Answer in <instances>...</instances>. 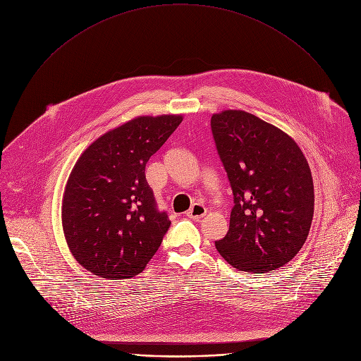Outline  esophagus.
<instances>
[{"mask_svg":"<svg viewBox=\"0 0 361 361\" xmlns=\"http://www.w3.org/2000/svg\"><path fill=\"white\" fill-rule=\"evenodd\" d=\"M205 214H207V209H205L204 205L200 204V202L192 204V207L187 212V216H188L190 219H192V220H198V219L204 217Z\"/></svg>","mask_w":361,"mask_h":361,"instance_id":"34e87169","label":"esophagus"}]
</instances>
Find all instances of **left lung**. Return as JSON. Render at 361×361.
<instances>
[{
  "instance_id": "obj_1",
  "label": "left lung",
  "mask_w": 361,
  "mask_h": 361,
  "mask_svg": "<svg viewBox=\"0 0 361 361\" xmlns=\"http://www.w3.org/2000/svg\"><path fill=\"white\" fill-rule=\"evenodd\" d=\"M212 131L234 198L217 251L234 269L254 274L287 264L305 243L314 214L313 177L302 151L288 134L241 110L213 114Z\"/></svg>"
}]
</instances>
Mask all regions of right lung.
<instances>
[{"instance_id":"obj_1","label":"right lung","mask_w":361,"mask_h":361,"mask_svg":"<svg viewBox=\"0 0 361 361\" xmlns=\"http://www.w3.org/2000/svg\"><path fill=\"white\" fill-rule=\"evenodd\" d=\"M183 116H142L102 134L81 154L63 197V230L74 259L102 279L140 274L171 221L159 212L145 164Z\"/></svg>"}]
</instances>
